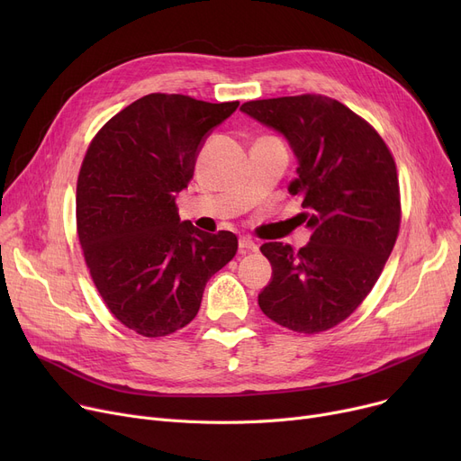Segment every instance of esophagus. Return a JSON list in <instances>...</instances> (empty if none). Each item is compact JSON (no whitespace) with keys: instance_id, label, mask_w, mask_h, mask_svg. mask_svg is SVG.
Wrapping results in <instances>:
<instances>
[{"instance_id":"esophagus-1","label":"esophagus","mask_w":461,"mask_h":461,"mask_svg":"<svg viewBox=\"0 0 461 461\" xmlns=\"http://www.w3.org/2000/svg\"><path fill=\"white\" fill-rule=\"evenodd\" d=\"M239 250H240V254H245V252H256V250H258V245L254 243V240H252L250 237H240V239H239Z\"/></svg>"}]
</instances>
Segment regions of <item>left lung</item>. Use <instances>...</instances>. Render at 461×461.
I'll return each mask as SVG.
<instances>
[{"label": "left lung", "mask_w": 461, "mask_h": 461, "mask_svg": "<svg viewBox=\"0 0 461 461\" xmlns=\"http://www.w3.org/2000/svg\"><path fill=\"white\" fill-rule=\"evenodd\" d=\"M282 132L299 158L289 192L312 230L294 250L261 245L273 280L258 297L275 323L318 334L348 320L375 285L400 231L396 162L379 132L342 103L320 93L249 101L240 106Z\"/></svg>", "instance_id": "8db88e82"}]
</instances>
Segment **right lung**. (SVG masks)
<instances>
[{"mask_svg":"<svg viewBox=\"0 0 461 461\" xmlns=\"http://www.w3.org/2000/svg\"><path fill=\"white\" fill-rule=\"evenodd\" d=\"M239 103L151 93L95 134L77 183V233L96 292L127 329L167 336L200 310L207 280L237 254L231 231L181 222L177 192L205 134Z\"/></svg>","mask_w":461,"mask_h":461,"instance_id":"add662e5","label":"right lung"}]
</instances>
